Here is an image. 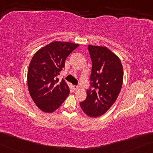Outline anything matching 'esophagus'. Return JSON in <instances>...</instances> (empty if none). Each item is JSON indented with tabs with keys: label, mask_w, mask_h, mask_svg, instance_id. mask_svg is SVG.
Listing matches in <instances>:
<instances>
[{
	"label": "esophagus",
	"mask_w": 153,
	"mask_h": 153,
	"mask_svg": "<svg viewBox=\"0 0 153 153\" xmlns=\"http://www.w3.org/2000/svg\"><path fill=\"white\" fill-rule=\"evenodd\" d=\"M73 89H74V91H77L79 89V87L77 86V85H74L73 86Z\"/></svg>",
	"instance_id": "1"
}]
</instances>
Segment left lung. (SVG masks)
<instances>
[{
	"instance_id": "left-lung-1",
	"label": "left lung",
	"mask_w": 153,
	"mask_h": 153,
	"mask_svg": "<svg viewBox=\"0 0 153 153\" xmlns=\"http://www.w3.org/2000/svg\"><path fill=\"white\" fill-rule=\"evenodd\" d=\"M92 68V89L86 91V99L80 102L83 111L91 117L105 114L116 102L123 83V67L119 57L105 46L88 45Z\"/></svg>"
}]
</instances>
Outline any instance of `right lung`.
<instances>
[{"instance_id":"right-lung-1","label":"right lung","mask_w":153,"mask_h":153,"mask_svg":"<svg viewBox=\"0 0 153 153\" xmlns=\"http://www.w3.org/2000/svg\"><path fill=\"white\" fill-rule=\"evenodd\" d=\"M79 44L54 41L39 49L30 61L27 85L30 97L37 107L45 113L57 109L70 94L66 82L57 78L65 61Z\"/></svg>"}]
</instances>
